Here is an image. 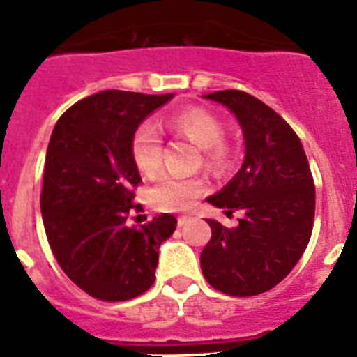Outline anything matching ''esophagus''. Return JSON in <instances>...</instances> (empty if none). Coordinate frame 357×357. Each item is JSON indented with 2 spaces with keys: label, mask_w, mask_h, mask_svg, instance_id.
Returning a JSON list of instances; mask_svg holds the SVG:
<instances>
[{
  "label": "esophagus",
  "mask_w": 357,
  "mask_h": 357,
  "mask_svg": "<svg viewBox=\"0 0 357 357\" xmlns=\"http://www.w3.org/2000/svg\"><path fill=\"white\" fill-rule=\"evenodd\" d=\"M188 221H190V218H187V215H181V218H178V227H185Z\"/></svg>",
  "instance_id": "obj_1"
}]
</instances>
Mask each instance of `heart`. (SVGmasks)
Returning a JSON list of instances; mask_svg holds the SVG:
<instances>
[{
	"instance_id": "obj_1",
	"label": "heart",
	"mask_w": 357,
	"mask_h": 357,
	"mask_svg": "<svg viewBox=\"0 0 357 357\" xmlns=\"http://www.w3.org/2000/svg\"><path fill=\"white\" fill-rule=\"evenodd\" d=\"M165 127L174 136L185 137L202 149V160L206 169L223 174L232 165V149L225 143L227 128L214 112L192 107L167 118ZM130 154L137 170L149 178L161 170L163 163V139L152 123H142L130 142ZM206 190V181L202 176H163L151 190V203L154 208L165 212L188 211L197 197Z\"/></svg>"
}]
</instances>
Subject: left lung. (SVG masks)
I'll use <instances>...</instances> for the list:
<instances>
[{
  "label": "left lung",
  "instance_id": "1",
  "mask_svg": "<svg viewBox=\"0 0 357 357\" xmlns=\"http://www.w3.org/2000/svg\"><path fill=\"white\" fill-rule=\"evenodd\" d=\"M236 114L245 136V161L230 183L206 202L227 215L241 211L234 229L206 220L212 238L202 271L212 289L247 298L274 289L310 241L316 188L298 134L268 105L243 91L205 94Z\"/></svg>",
  "mask_w": 357,
  "mask_h": 357
}]
</instances>
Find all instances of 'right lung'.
Returning <instances> with one entry per match:
<instances>
[{"mask_svg":"<svg viewBox=\"0 0 357 357\" xmlns=\"http://www.w3.org/2000/svg\"><path fill=\"white\" fill-rule=\"evenodd\" d=\"M174 94L103 91L63 112L45 158L41 215L61 271L101 301H127L154 285L172 214L130 227L142 176L130 154L139 123Z\"/></svg>","mask_w":357,"mask_h":357,"instance_id":"add662e5","label":"right lung"}]
</instances>
